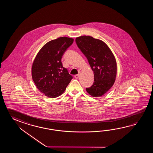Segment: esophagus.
Instances as JSON below:
<instances>
[{
	"instance_id": "obj_1",
	"label": "esophagus",
	"mask_w": 153,
	"mask_h": 153,
	"mask_svg": "<svg viewBox=\"0 0 153 153\" xmlns=\"http://www.w3.org/2000/svg\"><path fill=\"white\" fill-rule=\"evenodd\" d=\"M79 77V74H76V75H74V78L75 79H78Z\"/></svg>"
}]
</instances>
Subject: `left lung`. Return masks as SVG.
Listing matches in <instances>:
<instances>
[{
    "label": "left lung",
    "mask_w": 153,
    "mask_h": 153,
    "mask_svg": "<svg viewBox=\"0 0 153 153\" xmlns=\"http://www.w3.org/2000/svg\"><path fill=\"white\" fill-rule=\"evenodd\" d=\"M75 42L94 73V84L86 88V91L94 97L103 96L115 80L117 66L114 55L105 42L90 36L78 37Z\"/></svg>",
    "instance_id": "obj_1"
}]
</instances>
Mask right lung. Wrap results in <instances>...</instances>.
I'll return each mask as SVG.
<instances>
[{"mask_svg":"<svg viewBox=\"0 0 153 153\" xmlns=\"http://www.w3.org/2000/svg\"><path fill=\"white\" fill-rule=\"evenodd\" d=\"M73 41L65 36L50 41L40 49L33 63V80L39 91L48 97L61 96L73 78L63 67L61 59Z\"/></svg>","mask_w":153,"mask_h":153,"instance_id":"1","label":"right lung"}]
</instances>
